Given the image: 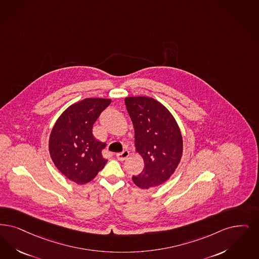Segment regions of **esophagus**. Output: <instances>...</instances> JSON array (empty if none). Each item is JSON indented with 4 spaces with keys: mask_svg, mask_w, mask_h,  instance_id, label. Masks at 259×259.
<instances>
[{
    "mask_svg": "<svg viewBox=\"0 0 259 259\" xmlns=\"http://www.w3.org/2000/svg\"><path fill=\"white\" fill-rule=\"evenodd\" d=\"M129 154H130V153H129L128 150H123L122 152H119V153L116 154V158H117V160H119V161H124V160H126V159L128 158Z\"/></svg>",
    "mask_w": 259,
    "mask_h": 259,
    "instance_id": "esophagus-1",
    "label": "esophagus"
}]
</instances>
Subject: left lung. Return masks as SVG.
<instances>
[{"mask_svg": "<svg viewBox=\"0 0 259 259\" xmlns=\"http://www.w3.org/2000/svg\"><path fill=\"white\" fill-rule=\"evenodd\" d=\"M125 105L134 125L136 150L145 162L143 171L132 179L142 189L159 186L181 160L180 129L166 107L151 97H126Z\"/></svg>", "mask_w": 259, "mask_h": 259, "instance_id": "obj_1", "label": "left lung"}]
</instances>
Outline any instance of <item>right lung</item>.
I'll use <instances>...</instances> for the list:
<instances>
[{"label": "right lung", "mask_w": 259, "mask_h": 259, "mask_svg": "<svg viewBox=\"0 0 259 259\" xmlns=\"http://www.w3.org/2000/svg\"><path fill=\"white\" fill-rule=\"evenodd\" d=\"M110 103V99L85 98L66 109L53 127L49 139L53 162L77 184L92 181L107 163L101 153L106 144L93 137V127Z\"/></svg>", "instance_id": "1"}]
</instances>
